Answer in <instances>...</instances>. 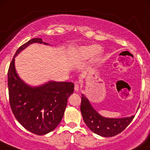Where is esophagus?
<instances>
[{
	"label": "esophagus",
	"mask_w": 150,
	"mask_h": 150,
	"mask_svg": "<svg viewBox=\"0 0 150 150\" xmlns=\"http://www.w3.org/2000/svg\"><path fill=\"white\" fill-rule=\"evenodd\" d=\"M79 87H80L79 83L77 82V81H76V82L75 83V88H75V91H78V90H79Z\"/></svg>",
	"instance_id": "1"
}]
</instances>
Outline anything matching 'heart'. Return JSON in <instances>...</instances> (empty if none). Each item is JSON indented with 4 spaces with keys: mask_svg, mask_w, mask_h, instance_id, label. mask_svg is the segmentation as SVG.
Returning a JSON list of instances; mask_svg holds the SVG:
<instances>
[{
    "mask_svg": "<svg viewBox=\"0 0 150 150\" xmlns=\"http://www.w3.org/2000/svg\"><path fill=\"white\" fill-rule=\"evenodd\" d=\"M101 53V49L99 48H97L96 46H83L81 47L78 50V54L82 57L83 59H88L89 57H91L93 54L98 56Z\"/></svg>",
    "mask_w": 150,
    "mask_h": 150,
    "instance_id": "1",
    "label": "heart"
}]
</instances>
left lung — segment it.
I'll return each mask as SVG.
<instances>
[{
	"mask_svg": "<svg viewBox=\"0 0 150 150\" xmlns=\"http://www.w3.org/2000/svg\"><path fill=\"white\" fill-rule=\"evenodd\" d=\"M81 111L83 119L89 129L95 134L104 137H111L121 133L131 123L134 116L123 118H107L100 115L82 95Z\"/></svg>",
	"mask_w": 150,
	"mask_h": 150,
	"instance_id": "1",
	"label": "left lung"
}]
</instances>
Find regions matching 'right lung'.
Wrapping results in <instances>:
<instances>
[{"instance_id":"1","label":"right lung","mask_w":150,"mask_h":150,"mask_svg":"<svg viewBox=\"0 0 150 150\" xmlns=\"http://www.w3.org/2000/svg\"><path fill=\"white\" fill-rule=\"evenodd\" d=\"M34 43L48 44L41 38H33L18 48L8 71V96L11 108L18 122L33 134L44 135L61 122L68 97L74 91V84L49 81L31 87L19 78L15 69V57Z\"/></svg>"}]
</instances>
